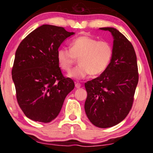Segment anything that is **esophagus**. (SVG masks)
I'll return each mask as SVG.
<instances>
[{
  "mask_svg": "<svg viewBox=\"0 0 153 153\" xmlns=\"http://www.w3.org/2000/svg\"><path fill=\"white\" fill-rule=\"evenodd\" d=\"M75 87H76L77 89H78L81 87V84H80L79 83H76V84H75Z\"/></svg>",
  "mask_w": 153,
  "mask_h": 153,
  "instance_id": "obj_1",
  "label": "esophagus"
}]
</instances>
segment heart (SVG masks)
<instances>
[{"mask_svg":"<svg viewBox=\"0 0 153 153\" xmlns=\"http://www.w3.org/2000/svg\"><path fill=\"white\" fill-rule=\"evenodd\" d=\"M71 49L61 47L56 52L59 66L69 71L79 59V65L69 74V77L83 79L89 75L98 76L102 74L109 65L113 50L111 44L105 40L98 41L88 35L80 36L71 41Z\"/></svg>","mask_w":153,"mask_h":153,"instance_id":"heart-1","label":"heart"}]
</instances>
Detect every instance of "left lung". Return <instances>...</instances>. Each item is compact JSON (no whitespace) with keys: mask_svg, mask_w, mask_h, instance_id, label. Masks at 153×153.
Here are the masks:
<instances>
[{"mask_svg":"<svg viewBox=\"0 0 153 153\" xmlns=\"http://www.w3.org/2000/svg\"><path fill=\"white\" fill-rule=\"evenodd\" d=\"M113 37V57L107 69L97 78L85 83L84 108L93 125L113 127L128 115L138 82L136 55L131 43L113 27H101Z\"/></svg>","mask_w":153,"mask_h":153,"instance_id":"8db88e82","label":"left lung"}]
</instances>
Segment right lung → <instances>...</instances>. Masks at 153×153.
Listing matches in <instances>:
<instances>
[{
    "label": "right lung",
    "instance_id": "add662e5",
    "mask_svg": "<svg viewBox=\"0 0 153 153\" xmlns=\"http://www.w3.org/2000/svg\"><path fill=\"white\" fill-rule=\"evenodd\" d=\"M74 32L42 25L29 33L15 53L12 79L21 109L30 120L48 123L57 117L74 82L62 74L56 58L61 43Z\"/></svg>",
    "mask_w": 153,
    "mask_h": 153
}]
</instances>
